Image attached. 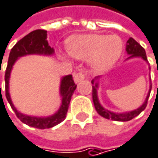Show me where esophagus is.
I'll return each mask as SVG.
<instances>
[{
    "instance_id": "obj_1",
    "label": "esophagus",
    "mask_w": 158,
    "mask_h": 158,
    "mask_svg": "<svg viewBox=\"0 0 158 158\" xmlns=\"http://www.w3.org/2000/svg\"><path fill=\"white\" fill-rule=\"evenodd\" d=\"M85 78V74L84 73H82V72H79V73L74 74V81H75V83H79V82L83 81Z\"/></svg>"
}]
</instances>
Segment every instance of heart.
Instances as JSON below:
<instances>
[{
    "instance_id": "1",
    "label": "heart",
    "mask_w": 158,
    "mask_h": 158,
    "mask_svg": "<svg viewBox=\"0 0 158 158\" xmlns=\"http://www.w3.org/2000/svg\"><path fill=\"white\" fill-rule=\"evenodd\" d=\"M69 54L78 60H87L96 72H105L111 69L123 51V41L117 35L82 34L72 36L67 43ZM64 57L66 54H62Z\"/></svg>"
}]
</instances>
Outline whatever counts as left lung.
<instances>
[{
  "label": "left lung",
  "mask_w": 158,
  "mask_h": 158,
  "mask_svg": "<svg viewBox=\"0 0 158 158\" xmlns=\"http://www.w3.org/2000/svg\"><path fill=\"white\" fill-rule=\"evenodd\" d=\"M126 51L127 53V55H129L128 58L131 57H142L143 60L147 61V56H146V53L144 48L138 43L136 42L133 38H129L127 42V46H126ZM100 79V76H97L95 79L92 80V98H93V102H94V106L96 111L98 112V114L101 116L106 118V119H111L114 121H121V122H126V121H129L131 119H133L134 117H136L137 115H139L145 108L147 105V102H148V98L150 96V92L152 89V84L150 85V89L149 92L147 94V97L145 98L144 102L143 103V105L141 107H139L136 110L130 111V112H126V113H114L111 111L106 110L105 108H103L102 106V104L98 102V80ZM151 80V79H150Z\"/></svg>",
  "instance_id": "1"
}]
</instances>
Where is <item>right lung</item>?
<instances>
[{"mask_svg":"<svg viewBox=\"0 0 158 158\" xmlns=\"http://www.w3.org/2000/svg\"><path fill=\"white\" fill-rule=\"evenodd\" d=\"M46 37H47L46 31L36 30V31L30 32L21 40H19L11 49V52L9 54V58H8V64H7V68H6L5 75H4L5 96H6V98L9 104L11 105L12 109L15 113V115L24 124L32 127L40 128V129L53 127L56 126L57 124L61 123L65 119L72 96L76 88V85L74 84L73 76L70 74V75H66L62 77L61 82H60V96H61V105L56 114L50 116H45V117H38V116H31V115L23 114L15 109L10 98L9 79H10V74H11L13 66L15 62L18 60V57L26 56V55H33V54L45 55V56H51L54 54L55 51L52 47H50V45H48Z\"/></svg>","mask_w":158,"mask_h":158,"instance_id":"obj_1","label":"right lung"}]
</instances>
